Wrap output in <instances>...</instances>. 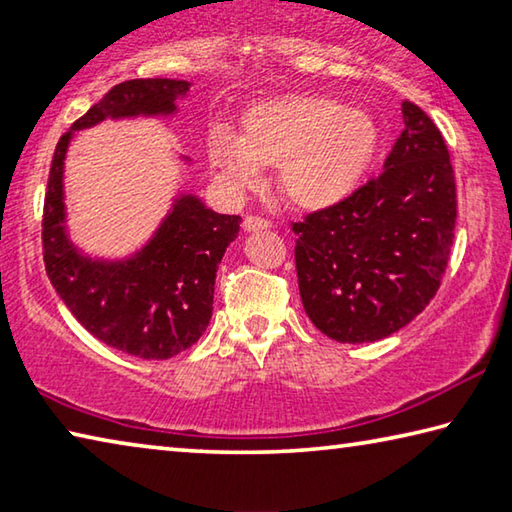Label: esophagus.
Masks as SVG:
<instances>
[{
	"label": "esophagus",
	"mask_w": 512,
	"mask_h": 512,
	"mask_svg": "<svg viewBox=\"0 0 512 512\" xmlns=\"http://www.w3.org/2000/svg\"><path fill=\"white\" fill-rule=\"evenodd\" d=\"M268 228H271V221L262 219V216H246L244 219L246 232H257V230H268Z\"/></svg>",
	"instance_id": "obj_1"
}]
</instances>
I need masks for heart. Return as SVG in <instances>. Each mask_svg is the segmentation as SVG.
Here are the masks:
<instances>
[{"label": "heart", "instance_id": "obj_1", "mask_svg": "<svg viewBox=\"0 0 512 512\" xmlns=\"http://www.w3.org/2000/svg\"><path fill=\"white\" fill-rule=\"evenodd\" d=\"M377 119L366 108L314 92L266 97L241 112L239 135L214 128L207 164L232 192H246L277 167V187L305 212L339 205L357 192L377 158Z\"/></svg>", "mask_w": 512, "mask_h": 512}]
</instances>
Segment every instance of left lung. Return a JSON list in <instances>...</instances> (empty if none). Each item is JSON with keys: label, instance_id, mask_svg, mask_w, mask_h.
Masks as SVG:
<instances>
[{"label": "left lung", "instance_id": "obj_1", "mask_svg": "<svg viewBox=\"0 0 512 512\" xmlns=\"http://www.w3.org/2000/svg\"><path fill=\"white\" fill-rule=\"evenodd\" d=\"M402 119L379 178L293 223L302 305L339 343H372L409 325L447 268L456 225L447 144L415 103H402Z\"/></svg>", "mask_w": 512, "mask_h": 512}]
</instances>
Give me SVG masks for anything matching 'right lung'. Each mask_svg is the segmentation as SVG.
Wrapping results in <instances>:
<instances>
[{
  "instance_id": "right-lung-1",
  "label": "right lung",
  "mask_w": 512,
  "mask_h": 512,
  "mask_svg": "<svg viewBox=\"0 0 512 512\" xmlns=\"http://www.w3.org/2000/svg\"><path fill=\"white\" fill-rule=\"evenodd\" d=\"M189 88L178 79L115 85L60 137L49 171L42 219L49 280L92 336L140 359L176 357L201 339L212 318L216 268L239 235L241 216L219 214L196 194L178 192L142 248L126 257H94L69 237L65 160L79 131L106 119L173 117Z\"/></svg>"
}]
</instances>
